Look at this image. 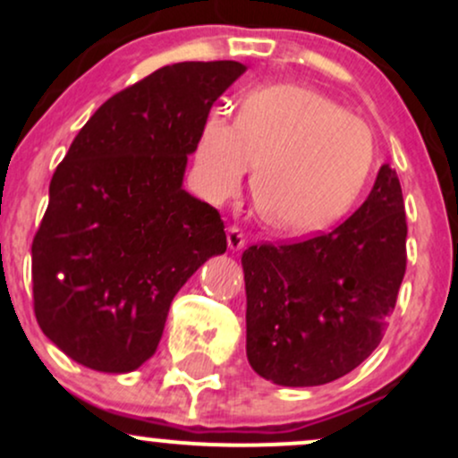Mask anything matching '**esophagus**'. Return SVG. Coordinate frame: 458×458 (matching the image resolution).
<instances>
[{
  "label": "esophagus",
  "mask_w": 458,
  "mask_h": 458,
  "mask_svg": "<svg viewBox=\"0 0 458 458\" xmlns=\"http://www.w3.org/2000/svg\"><path fill=\"white\" fill-rule=\"evenodd\" d=\"M225 239H228V250H233V251L243 250L245 243H247L245 234L241 233V228H236V225H230L228 236H225Z\"/></svg>",
  "instance_id": "obj_1"
}]
</instances>
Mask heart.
<instances>
[{"label": "heart", "mask_w": 458, "mask_h": 458, "mask_svg": "<svg viewBox=\"0 0 458 458\" xmlns=\"http://www.w3.org/2000/svg\"><path fill=\"white\" fill-rule=\"evenodd\" d=\"M256 170L260 219L284 234L317 233L360 198L375 138L361 118L310 88L271 83L245 94L239 118L211 112L199 127L193 178L204 198H234Z\"/></svg>", "instance_id": "1"}]
</instances>
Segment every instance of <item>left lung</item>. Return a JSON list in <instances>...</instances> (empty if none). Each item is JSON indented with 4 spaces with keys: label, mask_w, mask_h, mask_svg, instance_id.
I'll list each match as a JSON object with an SVG mask.
<instances>
[{
    "label": "left lung",
    "mask_w": 458,
    "mask_h": 458,
    "mask_svg": "<svg viewBox=\"0 0 458 458\" xmlns=\"http://www.w3.org/2000/svg\"><path fill=\"white\" fill-rule=\"evenodd\" d=\"M396 170L381 165L357 211L327 234L243 251L247 360L276 386L335 381L377 349L407 267Z\"/></svg>",
    "instance_id": "left-lung-1"
}]
</instances>
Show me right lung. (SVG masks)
<instances>
[{
	"label": "right lung",
	"instance_id": "obj_1",
	"mask_svg": "<svg viewBox=\"0 0 458 458\" xmlns=\"http://www.w3.org/2000/svg\"><path fill=\"white\" fill-rule=\"evenodd\" d=\"M245 71L159 68L105 101L57 165L31 243L34 312L77 364L123 375L150 360L172 299L225 251L217 208L182 178L204 118Z\"/></svg>",
	"mask_w": 458,
	"mask_h": 458
}]
</instances>
